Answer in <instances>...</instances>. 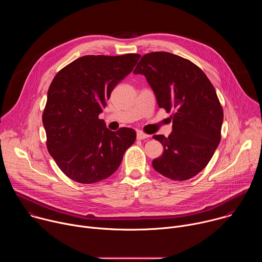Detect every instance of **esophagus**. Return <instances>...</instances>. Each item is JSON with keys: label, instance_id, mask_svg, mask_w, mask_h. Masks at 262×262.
Instances as JSON below:
<instances>
[{"label": "esophagus", "instance_id": "obj_1", "mask_svg": "<svg viewBox=\"0 0 262 262\" xmlns=\"http://www.w3.org/2000/svg\"><path fill=\"white\" fill-rule=\"evenodd\" d=\"M148 137H149L148 135H146V134H144L142 132H138L137 133V139L138 140H144V139H147Z\"/></svg>", "mask_w": 262, "mask_h": 262}]
</instances>
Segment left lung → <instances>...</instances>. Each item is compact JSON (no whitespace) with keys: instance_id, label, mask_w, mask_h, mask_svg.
<instances>
[{"instance_id":"8db88e82","label":"left lung","mask_w":262,"mask_h":262,"mask_svg":"<svg viewBox=\"0 0 262 262\" xmlns=\"http://www.w3.org/2000/svg\"><path fill=\"white\" fill-rule=\"evenodd\" d=\"M134 73L144 74L159 106L172 112L171 135L154 136L164 146L152 162L155 170L178 181L196 176L221 141L224 114L214 87L196 64L167 52L144 55Z\"/></svg>"}]
</instances>
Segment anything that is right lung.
<instances>
[{"mask_svg":"<svg viewBox=\"0 0 262 262\" xmlns=\"http://www.w3.org/2000/svg\"><path fill=\"white\" fill-rule=\"evenodd\" d=\"M140 57L139 54L84 56L55 76L42 122L48 150L70 179L89 184L107 178L134 144L137 134L133 128L112 132L98 115L112 91Z\"/></svg>","mask_w":262,"mask_h":262,"instance_id":"right-lung-1","label":"right lung"}]
</instances>
